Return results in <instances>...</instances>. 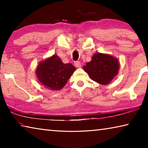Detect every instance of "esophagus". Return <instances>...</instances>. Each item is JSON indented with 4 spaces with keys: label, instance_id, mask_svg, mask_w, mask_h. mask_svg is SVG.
<instances>
[{
    "label": "esophagus",
    "instance_id": "34e87169",
    "mask_svg": "<svg viewBox=\"0 0 148 148\" xmlns=\"http://www.w3.org/2000/svg\"><path fill=\"white\" fill-rule=\"evenodd\" d=\"M74 66L77 67V68H80L81 67V62H80L79 61H75L74 62Z\"/></svg>",
    "mask_w": 148,
    "mask_h": 148
}]
</instances>
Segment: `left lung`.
Returning <instances> with one entry per match:
<instances>
[{
	"label": "left lung",
	"mask_w": 148,
	"mask_h": 148,
	"mask_svg": "<svg viewBox=\"0 0 148 148\" xmlns=\"http://www.w3.org/2000/svg\"><path fill=\"white\" fill-rule=\"evenodd\" d=\"M120 64L118 59L109 54L95 53L91 61L83 67L90 78L102 85L109 84L118 74Z\"/></svg>",
	"instance_id": "obj_1"
}]
</instances>
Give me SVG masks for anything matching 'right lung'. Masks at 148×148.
<instances>
[{
  "label": "right lung",
  "instance_id": "1",
  "mask_svg": "<svg viewBox=\"0 0 148 148\" xmlns=\"http://www.w3.org/2000/svg\"><path fill=\"white\" fill-rule=\"evenodd\" d=\"M76 70L72 64L63 63L55 54L40 62L35 73L38 81L46 88L59 91L66 85Z\"/></svg>",
  "mask_w": 148,
  "mask_h": 148
}]
</instances>
